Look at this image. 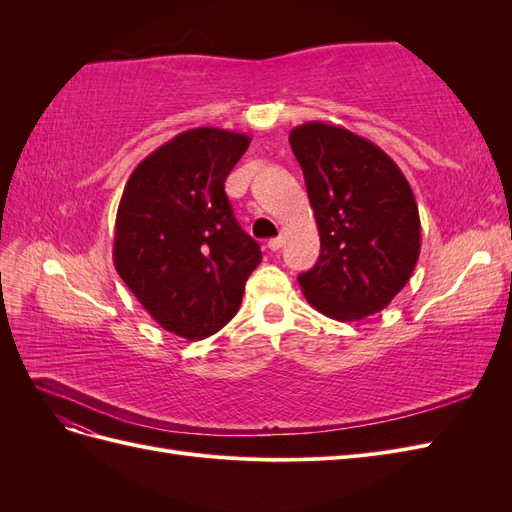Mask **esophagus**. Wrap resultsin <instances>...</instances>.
I'll use <instances>...</instances> for the list:
<instances>
[{
	"label": "esophagus",
	"instance_id": "1",
	"mask_svg": "<svg viewBox=\"0 0 512 512\" xmlns=\"http://www.w3.org/2000/svg\"><path fill=\"white\" fill-rule=\"evenodd\" d=\"M282 245H284V239H282V237H275V239H269V241H267V247H269L271 252H277Z\"/></svg>",
	"mask_w": 512,
	"mask_h": 512
}]
</instances>
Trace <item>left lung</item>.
<instances>
[{
    "mask_svg": "<svg viewBox=\"0 0 512 512\" xmlns=\"http://www.w3.org/2000/svg\"><path fill=\"white\" fill-rule=\"evenodd\" d=\"M288 141L320 235L318 262L299 275L307 303L342 322L382 312L421 254L408 179L378 145L333 123L307 121Z\"/></svg>",
    "mask_w": 512,
    "mask_h": 512,
    "instance_id": "8db88e82",
    "label": "left lung"
}]
</instances>
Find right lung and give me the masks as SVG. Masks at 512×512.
I'll return each mask as SVG.
<instances>
[{
    "label": "right lung",
    "instance_id": "obj_1",
    "mask_svg": "<svg viewBox=\"0 0 512 512\" xmlns=\"http://www.w3.org/2000/svg\"><path fill=\"white\" fill-rule=\"evenodd\" d=\"M247 147L241 132L185 130L149 153L123 188L115 269L149 316L179 337L218 333L262 260L224 192Z\"/></svg>",
    "mask_w": 512,
    "mask_h": 512
}]
</instances>
